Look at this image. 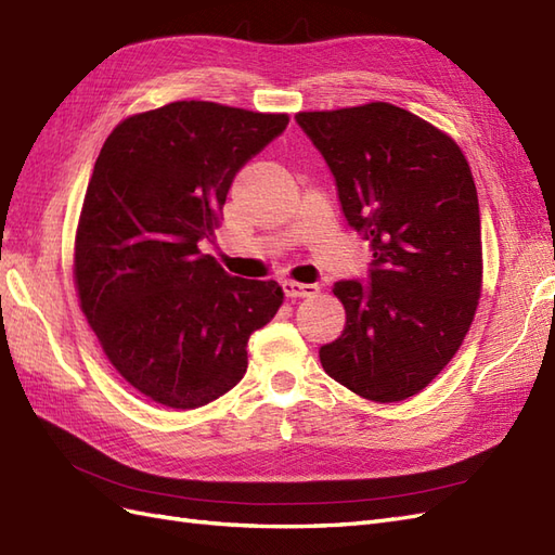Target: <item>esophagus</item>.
Listing matches in <instances>:
<instances>
[{
  "mask_svg": "<svg viewBox=\"0 0 555 555\" xmlns=\"http://www.w3.org/2000/svg\"><path fill=\"white\" fill-rule=\"evenodd\" d=\"M281 288L288 297H311L319 293V286H314V283H297V281H283Z\"/></svg>",
  "mask_w": 555,
  "mask_h": 555,
  "instance_id": "esophagus-1",
  "label": "esophagus"
}]
</instances>
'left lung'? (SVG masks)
I'll list each match as a JSON object with an SVG mask.
<instances>
[{"label": "left lung", "instance_id": "obj_1", "mask_svg": "<svg viewBox=\"0 0 555 555\" xmlns=\"http://www.w3.org/2000/svg\"><path fill=\"white\" fill-rule=\"evenodd\" d=\"M295 121L328 164L347 224L373 250L371 281L333 286L347 323L319 349L321 365L367 401H405L457 353L478 307L472 168L450 135L389 103L300 112Z\"/></svg>", "mask_w": 555, "mask_h": 555}]
</instances>
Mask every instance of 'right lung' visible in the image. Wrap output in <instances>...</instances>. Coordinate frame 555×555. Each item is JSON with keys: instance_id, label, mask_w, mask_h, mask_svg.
<instances>
[{"instance_id": "obj_1", "label": "right lung", "mask_w": 555, "mask_h": 555, "mask_svg": "<svg viewBox=\"0 0 555 555\" xmlns=\"http://www.w3.org/2000/svg\"><path fill=\"white\" fill-rule=\"evenodd\" d=\"M286 115L180 101L124 119L98 154L75 238L81 311L133 389L166 408L220 399L248 367V337L283 302L276 281L227 274L212 241L241 168Z\"/></svg>"}]
</instances>
